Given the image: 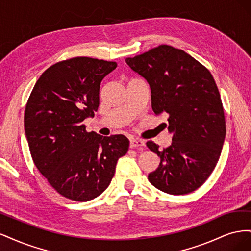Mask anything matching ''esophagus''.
I'll list each match as a JSON object with an SVG mask.
<instances>
[{
  "label": "esophagus",
  "mask_w": 251,
  "mask_h": 251,
  "mask_svg": "<svg viewBox=\"0 0 251 251\" xmlns=\"http://www.w3.org/2000/svg\"><path fill=\"white\" fill-rule=\"evenodd\" d=\"M146 146V142H144V140H141V139H131V142H130V147L131 148H142Z\"/></svg>",
  "instance_id": "34e87169"
}]
</instances>
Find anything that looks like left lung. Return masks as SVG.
<instances>
[{
	"mask_svg": "<svg viewBox=\"0 0 251 251\" xmlns=\"http://www.w3.org/2000/svg\"><path fill=\"white\" fill-rule=\"evenodd\" d=\"M133 71L148 81L151 109L169 116L172 144L162 151L153 141L148 148L160 157L149 181L170 195L199 188L215 170L226 134L221 97L210 72L186 52L160 45L126 58Z\"/></svg>",
	"mask_w": 251,
	"mask_h": 251,
	"instance_id": "left-lung-1",
	"label": "left lung"
}]
</instances>
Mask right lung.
Instances as JSON below:
<instances>
[{
    "mask_svg": "<svg viewBox=\"0 0 251 251\" xmlns=\"http://www.w3.org/2000/svg\"><path fill=\"white\" fill-rule=\"evenodd\" d=\"M116 67L86 56L63 60L41 75L29 96L24 126L30 153L37 170L65 198L86 202L103 193L128 150L126 136L103 137L82 125L94 117L100 82Z\"/></svg>",
    "mask_w": 251,
    "mask_h": 251,
    "instance_id": "obj_1",
    "label": "right lung"
}]
</instances>
